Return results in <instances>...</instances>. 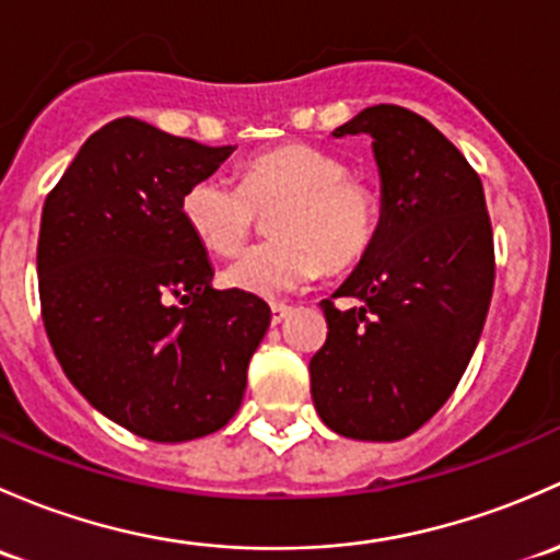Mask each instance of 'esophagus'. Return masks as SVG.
<instances>
[{
  "label": "esophagus",
  "instance_id": "obj_1",
  "mask_svg": "<svg viewBox=\"0 0 560 560\" xmlns=\"http://www.w3.org/2000/svg\"><path fill=\"white\" fill-rule=\"evenodd\" d=\"M288 313H291V307H288V304L275 302V304H272V323L285 320V318H288Z\"/></svg>",
  "mask_w": 560,
  "mask_h": 560
}]
</instances>
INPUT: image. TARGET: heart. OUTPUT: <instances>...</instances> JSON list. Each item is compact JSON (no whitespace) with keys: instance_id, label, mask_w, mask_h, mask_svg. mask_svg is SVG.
Instances as JSON below:
<instances>
[{"instance_id":"b5f03b06","label":"heart","mask_w":560,"mask_h":560,"mask_svg":"<svg viewBox=\"0 0 560 560\" xmlns=\"http://www.w3.org/2000/svg\"><path fill=\"white\" fill-rule=\"evenodd\" d=\"M272 215L278 240L250 247L223 272L229 288L280 296L364 261L380 229V196L348 172L339 155L304 142L264 151L242 164L240 186L201 177L180 201L183 218L215 256H234L256 234L261 212Z\"/></svg>"}]
</instances>
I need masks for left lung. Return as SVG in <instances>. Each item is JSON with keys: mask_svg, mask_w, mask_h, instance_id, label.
<instances>
[{"mask_svg": "<svg viewBox=\"0 0 560 560\" xmlns=\"http://www.w3.org/2000/svg\"><path fill=\"white\" fill-rule=\"evenodd\" d=\"M372 137L383 221L364 261L323 299L310 361L320 420L350 440L396 442L455 390L491 304L495 253L480 175L436 126L399 105L361 109L334 137ZM334 298H359L339 311Z\"/></svg>", "mask_w": 560, "mask_h": 560, "instance_id": "left-lung-1", "label": "left lung"}]
</instances>
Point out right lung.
I'll use <instances>...</instances> for the list:
<instances>
[{"label": "right lung", "instance_id": "1", "mask_svg": "<svg viewBox=\"0 0 560 560\" xmlns=\"http://www.w3.org/2000/svg\"><path fill=\"white\" fill-rule=\"evenodd\" d=\"M232 151L118 118L45 199L37 272L50 348L74 388L142 440L223 429L272 318L264 299L210 285L180 210Z\"/></svg>", "mask_w": 560, "mask_h": 560}]
</instances>
